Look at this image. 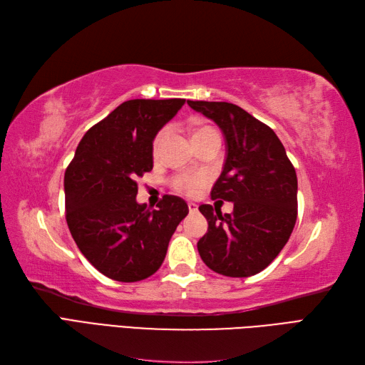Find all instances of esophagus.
<instances>
[{"instance_id": "esophagus-1", "label": "esophagus", "mask_w": 365, "mask_h": 365, "mask_svg": "<svg viewBox=\"0 0 365 365\" xmlns=\"http://www.w3.org/2000/svg\"><path fill=\"white\" fill-rule=\"evenodd\" d=\"M189 212H190V215L196 213L197 212V205L193 204V202H189Z\"/></svg>"}]
</instances>
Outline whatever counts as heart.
I'll return each instance as SVG.
<instances>
[{
    "instance_id": "b5f03b06",
    "label": "heart",
    "mask_w": 365,
    "mask_h": 365,
    "mask_svg": "<svg viewBox=\"0 0 365 365\" xmlns=\"http://www.w3.org/2000/svg\"><path fill=\"white\" fill-rule=\"evenodd\" d=\"M212 134H216V130L208 125H196L193 128V140L205 137V135H212ZM164 137H165V129L160 130L155 140H153V153H157L160 150V146H161ZM202 184H204V180L201 178V176H195V175H178V176H175L172 181V185L175 187V190L187 193V195L196 193V190L200 189V187H202Z\"/></svg>"
}]
</instances>
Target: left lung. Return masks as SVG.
<instances>
[{"label": "left lung", "mask_w": 365, "mask_h": 365, "mask_svg": "<svg viewBox=\"0 0 365 365\" xmlns=\"http://www.w3.org/2000/svg\"><path fill=\"white\" fill-rule=\"evenodd\" d=\"M222 130L227 157L212 200L233 202L222 215L204 204L208 230L197 251L210 269L250 277L279 256L297 220V173L275 132L245 109L227 102L189 101Z\"/></svg>", "instance_id": "obj_1"}]
</instances>
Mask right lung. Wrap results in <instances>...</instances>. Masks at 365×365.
Instances as JSON below:
<instances>
[{
    "instance_id": "right-lung-1",
    "label": "right lung",
    "mask_w": 365,
    "mask_h": 365,
    "mask_svg": "<svg viewBox=\"0 0 365 365\" xmlns=\"http://www.w3.org/2000/svg\"><path fill=\"white\" fill-rule=\"evenodd\" d=\"M185 98H135L86 132L65 170V217L81 252L117 282H140L157 272L185 201L165 195L157 210L138 204L137 178L153 168L152 141Z\"/></svg>"
}]
</instances>
